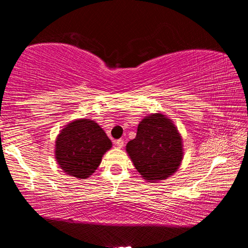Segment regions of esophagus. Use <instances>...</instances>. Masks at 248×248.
I'll return each mask as SVG.
<instances>
[{"label": "esophagus", "mask_w": 248, "mask_h": 248, "mask_svg": "<svg viewBox=\"0 0 248 248\" xmlns=\"http://www.w3.org/2000/svg\"><path fill=\"white\" fill-rule=\"evenodd\" d=\"M114 143H115L117 146H118V148H123L124 144V142L123 139H118V140H115Z\"/></svg>", "instance_id": "esophagus-1"}]
</instances>
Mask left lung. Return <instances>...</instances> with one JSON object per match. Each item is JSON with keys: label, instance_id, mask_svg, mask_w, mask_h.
Returning a JSON list of instances; mask_svg holds the SVG:
<instances>
[{"label": "left lung", "instance_id": "1", "mask_svg": "<svg viewBox=\"0 0 248 248\" xmlns=\"http://www.w3.org/2000/svg\"><path fill=\"white\" fill-rule=\"evenodd\" d=\"M127 152L144 179L163 180L180 165L182 138L164 115H150L138 125L137 137L128 142Z\"/></svg>", "mask_w": 248, "mask_h": 248}]
</instances>
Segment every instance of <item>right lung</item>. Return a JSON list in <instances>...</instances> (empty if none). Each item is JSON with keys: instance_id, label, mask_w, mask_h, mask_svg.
<instances>
[{"instance_id": "right-lung-1", "label": "right lung", "mask_w": 248, "mask_h": 248, "mask_svg": "<svg viewBox=\"0 0 248 248\" xmlns=\"http://www.w3.org/2000/svg\"><path fill=\"white\" fill-rule=\"evenodd\" d=\"M111 141L99 125L90 119H79L62 129L56 141V158L64 173L87 178L102 162Z\"/></svg>"}]
</instances>
